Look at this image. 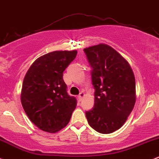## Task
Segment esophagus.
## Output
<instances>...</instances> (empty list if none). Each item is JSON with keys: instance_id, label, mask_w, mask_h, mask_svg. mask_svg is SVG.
<instances>
[{"instance_id": "1", "label": "esophagus", "mask_w": 159, "mask_h": 159, "mask_svg": "<svg viewBox=\"0 0 159 159\" xmlns=\"http://www.w3.org/2000/svg\"><path fill=\"white\" fill-rule=\"evenodd\" d=\"M84 97V93L83 92H81V93H79V95H78V99H80V100H81Z\"/></svg>"}]
</instances>
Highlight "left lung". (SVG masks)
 <instances>
[{
    "mask_svg": "<svg viewBox=\"0 0 159 159\" xmlns=\"http://www.w3.org/2000/svg\"><path fill=\"white\" fill-rule=\"evenodd\" d=\"M92 68L94 106L86 111L90 126L111 134L123 126L136 102V84L128 62L115 49L99 43L84 49Z\"/></svg>",
    "mask_w": 159,
    "mask_h": 159,
    "instance_id": "obj_1",
    "label": "left lung"
}]
</instances>
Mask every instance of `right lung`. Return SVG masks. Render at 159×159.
I'll return each mask as SVG.
<instances>
[{
    "instance_id": "right-lung-1",
    "label": "right lung",
    "mask_w": 159,
    "mask_h": 159,
    "mask_svg": "<svg viewBox=\"0 0 159 159\" xmlns=\"http://www.w3.org/2000/svg\"><path fill=\"white\" fill-rule=\"evenodd\" d=\"M77 53L74 50L44 54L26 72L21 102L31 121L43 131L57 133L65 128L76 108L75 97L68 94L62 76Z\"/></svg>"
}]
</instances>
